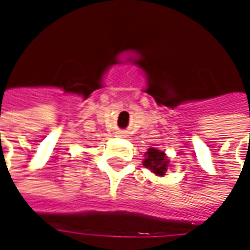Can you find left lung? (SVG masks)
<instances>
[{"label": "left lung", "mask_w": 250, "mask_h": 250, "mask_svg": "<svg viewBox=\"0 0 250 250\" xmlns=\"http://www.w3.org/2000/svg\"><path fill=\"white\" fill-rule=\"evenodd\" d=\"M146 158L143 161V166L147 168H150L152 173L157 174V175H165V173L167 171L168 167V159L166 157V154L161 150L157 148H148L147 152L145 154Z\"/></svg>", "instance_id": "1"}]
</instances>
